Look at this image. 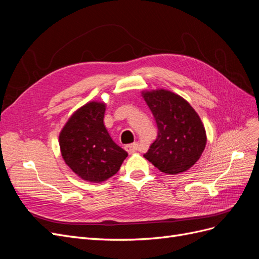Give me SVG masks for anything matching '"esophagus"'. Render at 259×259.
I'll return each instance as SVG.
<instances>
[{"label": "esophagus", "instance_id": "obj_1", "mask_svg": "<svg viewBox=\"0 0 259 259\" xmlns=\"http://www.w3.org/2000/svg\"><path fill=\"white\" fill-rule=\"evenodd\" d=\"M124 148H126V151L129 154H135L140 151V145L139 143H132V144H128Z\"/></svg>", "mask_w": 259, "mask_h": 259}]
</instances>
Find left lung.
<instances>
[{
  "label": "left lung",
  "mask_w": 259,
  "mask_h": 259,
  "mask_svg": "<svg viewBox=\"0 0 259 259\" xmlns=\"http://www.w3.org/2000/svg\"><path fill=\"white\" fill-rule=\"evenodd\" d=\"M152 111L158 136L144 158L166 174L190 169L206 145L204 124L184 98L166 89L142 91Z\"/></svg>",
  "instance_id": "left-lung-1"
}]
</instances>
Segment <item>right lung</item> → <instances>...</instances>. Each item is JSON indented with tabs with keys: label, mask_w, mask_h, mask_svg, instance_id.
I'll use <instances>...</instances> for the list:
<instances>
[{
	"label": "right lung",
	"mask_w": 259,
	"mask_h": 259,
	"mask_svg": "<svg viewBox=\"0 0 259 259\" xmlns=\"http://www.w3.org/2000/svg\"><path fill=\"white\" fill-rule=\"evenodd\" d=\"M106 103L89 101L75 111L59 135L66 165L78 178L102 183L118 172L128 153L112 140L104 126Z\"/></svg>",
	"instance_id": "1"
}]
</instances>
